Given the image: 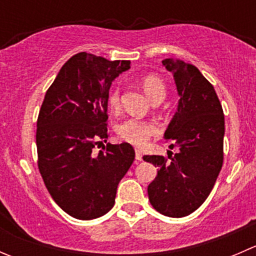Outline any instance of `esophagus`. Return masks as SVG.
Masks as SVG:
<instances>
[{
	"label": "esophagus",
	"instance_id": "34e87169",
	"mask_svg": "<svg viewBox=\"0 0 256 256\" xmlns=\"http://www.w3.org/2000/svg\"><path fill=\"white\" fill-rule=\"evenodd\" d=\"M135 158H136V161H142V154H141L138 150H136L135 151Z\"/></svg>",
	"mask_w": 256,
	"mask_h": 256
}]
</instances>
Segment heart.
Instances as JSON below:
<instances>
[{
	"mask_svg": "<svg viewBox=\"0 0 256 256\" xmlns=\"http://www.w3.org/2000/svg\"><path fill=\"white\" fill-rule=\"evenodd\" d=\"M144 92L147 96L154 100H164L166 96V85L164 80L154 74H147L141 79ZM108 102L112 110H118L120 106V90L118 86H114L108 96ZM160 128L151 121L138 120V118H128L118 126V135L125 142H128L134 146L141 147L148 142V140L154 136L158 135Z\"/></svg>",
	"mask_w": 256,
	"mask_h": 256,
	"instance_id": "b5f03b06",
	"label": "heart"
}]
</instances>
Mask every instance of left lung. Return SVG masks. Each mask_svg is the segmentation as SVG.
Here are the masks:
<instances>
[{
	"label": "left lung",
	"mask_w": 256,
	"mask_h": 256,
	"mask_svg": "<svg viewBox=\"0 0 256 256\" xmlns=\"http://www.w3.org/2000/svg\"><path fill=\"white\" fill-rule=\"evenodd\" d=\"M162 64L174 74L180 95L164 138L180 151L170 161L157 154L144 156L158 167L147 193L157 212L180 218L203 204L223 166L224 114L213 85L198 68L180 59H164Z\"/></svg>",
	"instance_id": "left-lung-1"
}]
</instances>
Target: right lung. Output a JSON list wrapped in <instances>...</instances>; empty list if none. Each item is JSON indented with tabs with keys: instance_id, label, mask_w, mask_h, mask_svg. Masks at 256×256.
Returning a JSON list of instances; mask_svg holds the SVG:
<instances>
[{
	"instance_id": "right-lung-1",
	"label": "right lung",
	"mask_w": 256,
	"mask_h": 256,
	"mask_svg": "<svg viewBox=\"0 0 256 256\" xmlns=\"http://www.w3.org/2000/svg\"><path fill=\"white\" fill-rule=\"evenodd\" d=\"M130 60L94 54L72 56L46 92L37 120L38 168L54 202L82 220L114 207L118 184L135 160L128 142L106 144L108 96L112 80Z\"/></svg>"
}]
</instances>
